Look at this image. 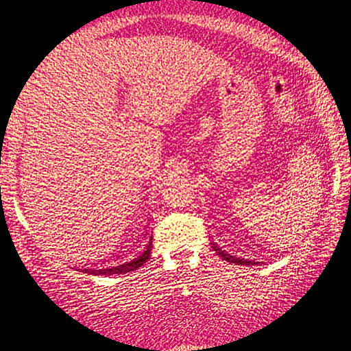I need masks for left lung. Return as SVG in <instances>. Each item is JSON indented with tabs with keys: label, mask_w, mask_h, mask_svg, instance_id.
<instances>
[{
	"label": "left lung",
	"mask_w": 351,
	"mask_h": 351,
	"mask_svg": "<svg viewBox=\"0 0 351 351\" xmlns=\"http://www.w3.org/2000/svg\"><path fill=\"white\" fill-rule=\"evenodd\" d=\"M215 248V251H218V254L221 256V258L223 259H226L227 263H234V264H237V265H250V264H256V263H251V261H245V259H240V258H234V256H230V254H226L224 251H221L219 248H216V246H213Z\"/></svg>",
	"instance_id": "8db88e82"
}]
</instances>
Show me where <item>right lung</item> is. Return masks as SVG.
Returning <instances> with one entry per match:
<instances>
[{
    "label": "right lung",
    "instance_id": "right-lung-1",
    "mask_svg": "<svg viewBox=\"0 0 351 351\" xmlns=\"http://www.w3.org/2000/svg\"><path fill=\"white\" fill-rule=\"evenodd\" d=\"M151 250H152V237L147 241V246L145 248V251L140 256H136L135 259H132L130 263H125V264H121L117 265V267H111V269H98V270H92V269H84V272L87 274H95V275H112V274H127V272H133V270H136L138 267H141L143 264L146 263L147 259H149L151 256Z\"/></svg>",
    "mask_w": 351,
    "mask_h": 351
}]
</instances>
